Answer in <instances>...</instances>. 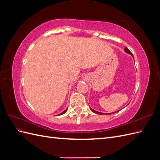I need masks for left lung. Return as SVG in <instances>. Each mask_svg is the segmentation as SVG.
<instances>
[{"instance_id": "8db88e82", "label": "left lung", "mask_w": 160, "mask_h": 160, "mask_svg": "<svg viewBox=\"0 0 160 160\" xmlns=\"http://www.w3.org/2000/svg\"><path fill=\"white\" fill-rule=\"evenodd\" d=\"M125 51L126 52H128V53H129V54H130V55H132V52H131L127 47H125ZM132 56H133V55H132ZM90 109L93 111V112H94V113H98V114H99V115H103V113H101V112H98V111H95V110H93V109H91V108H90ZM115 113H116V112H115ZM107 115H108V114H112V113H106Z\"/></svg>"}]
</instances>
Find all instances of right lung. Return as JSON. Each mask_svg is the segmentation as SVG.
Here are the masks:
<instances>
[{
	"label": "right lung",
	"instance_id": "obj_1",
	"mask_svg": "<svg viewBox=\"0 0 160 160\" xmlns=\"http://www.w3.org/2000/svg\"><path fill=\"white\" fill-rule=\"evenodd\" d=\"M67 109H66V110H65V111H63V112H62V113H60V114H59V115H62V114H63V113H65V112H66V111H67Z\"/></svg>",
	"mask_w": 160,
	"mask_h": 160
}]
</instances>
